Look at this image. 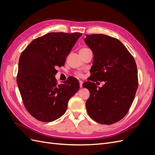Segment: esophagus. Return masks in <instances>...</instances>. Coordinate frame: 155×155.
I'll return each mask as SVG.
<instances>
[{"instance_id":"esophagus-1","label":"esophagus","mask_w":155,"mask_h":155,"mask_svg":"<svg viewBox=\"0 0 155 155\" xmlns=\"http://www.w3.org/2000/svg\"><path fill=\"white\" fill-rule=\"evenodd\" d=\"M83 81H79V86H80V88H82L83 87Z\"/></svg>"}]
</instances>
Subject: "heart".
Instances as JSON below:
<instances>
[{"mask_svg":"<svg viewBox=\"0 0 155 155\" xmlns=\"http://www.w3.org/2000/svg\"><path fill=\"white\" fill-rule=\"evenodd\" d=\"M87 49H88V48H81L79 51L86 50H87ZM75 76H76L78 77V78H82V77L83 76V73H81V72H77L75 73Z\"/></svg>","mask_w":155,"mask_h":155,"instance_id":"obj_1","label":"heart"}]
</instances>
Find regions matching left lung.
Listing matches in <instances>:
<instances>
[{"label": "left lung", "instance_id": "obj_1", "mask_svg": "<svg viewBox=\"0 0 155 155\" xmlns=\"http://www.w3.org/2000/svg\"><path fill=\"white\" fill-rule=\"evenodd\" d=\"M86 36L84 41L94 55L91 78L83 84L90 92L87 110L96 122L110 125L122 119L133 104L138 87L137 64L118 39L104 34ZM96 81L106 83L97 89Z\"/></svg>", "mask_w": 155, "mask_h": 155}]
</instances>
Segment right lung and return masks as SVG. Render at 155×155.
I'll list each match as a JSON object with an SVG mask.
<instances>
[{
	"mask_svg": "<svg viewBox=\"0 0 155 155\" xmlns=\"http://www.w3.org/2000/svg\"><path fill=\"white\" fill-rule=\"evenodd\" d=\"M81 33L51 32L33 40L18 61L17 83L29 113L44 122L59 118L79 88L74 77L58 85L56 68L63 66Z\"/></svg>",
	"mask_w": 155,
	"mask_h": 155,
	"instance_id": "1",
	"label": "right lung"
}]
</instances>
